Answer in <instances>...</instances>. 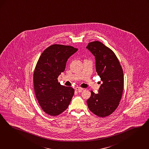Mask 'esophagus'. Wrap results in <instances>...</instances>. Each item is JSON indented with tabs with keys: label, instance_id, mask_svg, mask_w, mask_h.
Instances as JSON below:
<instances>
[{
	"label": "esophagus",
	"instance_id": "34e87169",
	"mask_svg": "<svg viewBox=\"0 0 149 149\" xmlns=\"http://www.w3.org/2000/svg\"><path fill=\"white\" fill-rule=\"evenodd\" d=\"M75 90H77V91H81L82 90H83V88H80V87H77L75 88Z\"/></svg>",
	"mask_w": 149,
	"mask_h": 149
}]
</instances>
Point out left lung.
I'll use <instances>...</instances> for the list:
<instances>
[{"label":"left lung","instance_id":"left-lung-1","mask_svg":"<svg viewBox=\"0 0 149 149\" xmlns=\"http://www.w3.org/2000/svg\"><path fill=\"white\" fill-rule=\"evenodd\" d=\"M86 48L95 56L96 71L102 82L98 94L91 91L87 104L92 113L105 117L119 105L123 91V71L115 53L101 42H91Z\"/></svg>","mask_w":149,"mask_h":149}]
</instances>
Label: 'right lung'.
<instances>
[{
  "instance_id": "add662e5",
  "label": "right lung",
  "mask_w": 149,
  "mask_h": 149,
  "mask_svg": "<svg viewBox=\"0 0 149 149\" xmlns=\"http://www.w3.org/2000/svg\"><path fill=\"white\" fill-rule=\"evenodd\" d=\"M77 51L71 46L54 44L38 61L33 76L36 97L43 111L50 116L64 111L74 94V89L61 85L58 77L65 70L68 59Z\"/></svg>"
}]
</instances>
